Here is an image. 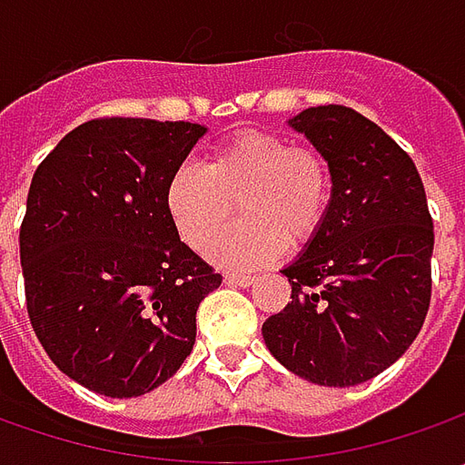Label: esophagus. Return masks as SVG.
Here are the masks:
<instances>
[{
	"instance_id": "34e87169",
	"label": "esophagus",
	"mask_w": 465,
	"mask_h": 465,
	"mask_svg": "<svg viewBox=\"0 0 465 465\" xmlns=\"http://www.w3.org/2000/svg\"><path fill=\"white\" fill-rule=\"evenodd\" d=\"M224 284H230V287H251V284H253V277H248V274H232V272H224Z\"/></svg>"
}]
</instances>
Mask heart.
<instances>
[{
	"label": "heart",
	"instance_id": "obj_1",
	"mask_svg": "<svg viewBox=\"0 0 465 465\" xmlns=\"http://www.w3.org/2000/svg\"><path fill=\"white\" fill-rule=\"evenodd\" d=\"M333 196L329 160L311 144L274 132H238L206 154L204 168L183 165L165 186V209L181 241L204 251L239 204L243 220L209 256L230 269H259L305 248L321 232Z\"/></svg>",
	"mask_w": 465,
	"mask_h": 465
}]
</instances>
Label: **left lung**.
I'll list each match as a JSON object with an SVG mask.
<instances>
[{
	"label": "left lung",
	"instance_id": "1",
	"mask_svg": "<svg viewBox=\"0 0 465 465\" xmlns=\"http://www.w3.org/2000/svg\"><path fill=\"white\" fill-rule=\"evenodd\" d=\"M333 173L321 232L282 274L284 311L263 341L300 378L331 388L365 383L417 339L432 297L435 230L417 165L378 124L347 105L290 121Z\"/></svg>",
	"mask_w": 465,
	"mask_h": 465
}]
</instances>
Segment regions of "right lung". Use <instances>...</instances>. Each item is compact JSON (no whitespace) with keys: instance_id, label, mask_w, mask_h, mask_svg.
I'll return each instance as SVG.
<instances>
[{"instance_id":"right-lung-1","label":"right lung","mask_w":465,"mask_h":465,"mask_svg":"<svg viewBox=\"0 0 465 465\" xmlns=\"http://www.w3.org/2000/svg\"><path fill=\"white\" fill-rule=\"evenodd\" d=\"M204 132L93 118L33 175L20 224L27 315L51 362L100 396L132 399L173 378L199 302L223 284L165 209L170 175Z\"/></svg>"}]
</instances>
